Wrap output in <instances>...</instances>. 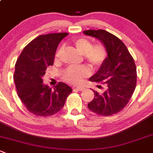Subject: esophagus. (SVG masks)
Returning a JSON list of instances; mask_svg holds the SVG:
<instances>
[{
    "mask_svg": "<svg viewBox=\"0 0 153 153\" xmlns=\"http://www.w3.org/2000/svg\"><path fill=\"white\" fill-rule=\"evenodd\" d=\"M75 88L78 90V91H83V90L84 89V87H83V86H76V87Z\"/></svg>",
    "mask_w": 153,
    "mask_h": 153,
    "instance_id": "obj_1",
    "label": "esophagus"
}]
</instances>
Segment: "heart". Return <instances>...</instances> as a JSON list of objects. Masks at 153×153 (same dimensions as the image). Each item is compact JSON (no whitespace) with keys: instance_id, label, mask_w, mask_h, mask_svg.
Listing matches in <instances>:
<instances>
[{"instance_id":"b5f03b06","label":"heart","mask_w":153,"mask_h":153,"mask_svg":"<svg viewBox=\"0 0 153 153\" xmlns=\"http://www.w3.org/2000/svg\"><path fill=\"white\" fill-rule=\"evenodd\" d=\"M78 51L84 55L85 59L93 67L102 65L108 57V51L105 45L101 43L93 45L92 42L86 37H78L72 42ZM63 46H59L56 50L54 56L55 62L60 59L63 51ZM89 75V70L86 66L68 67L62 72V78L64 81L71 84H78Z\"/></svg>"}]
</instances>
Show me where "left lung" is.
<instances>
[{
  "instance_id": "left-lung-1",
  "label": "left lung",
  "mask_w": 153,
  "mask_h": 153,
  "mask_svg": "<svg viewBox=\"0 0 153 153\" xmlns=\"http://www.w3.org/2000/svg\"><path fill=\"white\" fill-rule=\"evenodd\" d=\"M83 33L100 40L108 51L105 62L89 78L103 90H93L94 97L88 108L98 115L115 114L126 106L136 89L137 73L133 58L120 39L105 30H87Z\"/></svg>"
}]
</instances>
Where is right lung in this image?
<instances>
[{
	"mask_svg": "<svg viewBox=\"0 0 153 153\" xmlns=\"http://www.w3.org/2000/svg\"><path fill=\"white\" fill-rule=\"evenodd\" d=\"M67 35H40L24 48L16 62L14 81L17 95L33 115L48 117L58 113L72 92L71 88L62 82H59L53 89L42 83L46 69L53 64L56 48Z\"/></svg>",
	"mask_w": 153,
	"mask_h": 153,
	"instance_id": "1",
	"label": "right lung"
}]
</instances>
